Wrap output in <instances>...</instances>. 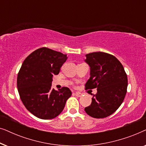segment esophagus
<instances>
[{
	"label": "esophagus",
	"mask_w": 146,
	"mask_h": 146,
	"mask_svg": "<svg viewBox=\"0 0 146 146\" xmlns=\"http://www.w3.org/2000/svg\"><path fill=\"white\" fill-rule=\"evenodd\" d=\"M74 94L76 96H77V97H81L82 96V94L80 92H76V93H74Z\"/></svg>",
	"instance_id": "esophagus-1"
}]
</instances>
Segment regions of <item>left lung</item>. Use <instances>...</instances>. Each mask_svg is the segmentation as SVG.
<instances>
[{"label":"left lung","mask_w":146,"mask_h":146,"mask_svg":"<svg viewBox=\"0 0 146 146\" xmlns=\"http://www.w3.org/2000/svg\"><path fill=\"white\" fill-rule=\"evenodd\" d=\"M86 57V62L90 67V78L85 89L97 88V93L85 111L94 118H104L115 112L122 104L127 92V74L114 56L97 52L87 54Z\"/></svg>","instance_id":"1"}]
</instances>
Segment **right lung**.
<instances>
[{"label": "right lung", "instance_id": "obj_1", "mask_svg": "<svg viewBox=\"0 0 146 146\" xmlns=\"http://www.w3.org/2000/svg\"><path fill=\"white\" fill-rule=\"evenodd\" d=\"M67 58L66 54L48 48H38L24 60L17 76L20 98L28 110L43 119L58 116L71 96L68 88L58 91L52 88L53 75H57Z\"/></svg>", "mask_w": 146, "mask_h": 146}]
</instances>
